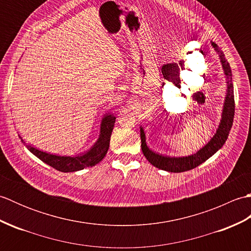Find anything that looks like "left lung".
<instances>
[{"label":"left lung","mask_w":251,"mask_h":251,"mask_svg":"<svg viewBox=\"0 0 251 251\" xmlns=\"http://www.w3.org/2000/svg\"><path fill=\"white\" fill-rule=\"evenodd\" d=\"M211 45L216 51L219 54L221 59V63L223 67V70L227 78V94L226 97L225 106H223L222 112V119L220 122L219 128H218L216 135L212 137V139L207 143V145L201 149L199 152L194 153L193 155L185 156V157H169V156H163L159 155L157 153L152 152L150 149L148 148L146 143V135L142 128H140V138H141V149L143 155L150 162L153 166H155L159 169L166 170L170 173H183L188 172V170L193 169L199 166L201 163L207 161L210 156L222 148L225 145L228 132L231 130V127L233 125V119H234V112H235V101H234V90H233V83H232V71L230 65L226 61L225 54L219 49L214 42H211Z\"/></svg>","instance_id":"left-lung-1"}]
</instances>
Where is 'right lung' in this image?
Returning a JSON list of instances; mask_svg holds the SVG:
<instances>
[{
    "mask_svg": "<svg viewBox=\"0 0 251 251\" xmlns=\"http://www.w3.org/2000/svg\"><path fill=\"white\" fill-rule=\"evenodd\" d=\"M115 116L113 114H106L102 119V123H101L100 136L97 142L95 143L89 151L76 156H59L40 151L33 147L26 145L21 137L19 138L31 153H33L36 157H39L41 161L50 165L52 168L62 173L77 172V170H82L86 167H93L102 161L109 150L110 138L112 130H113Z\"/></svg>",
    "mask_w": 251,
    "mask_h": 251,
    "instance_id": "right-lung-1",
    "label": "right lung"
}]
</instances>
